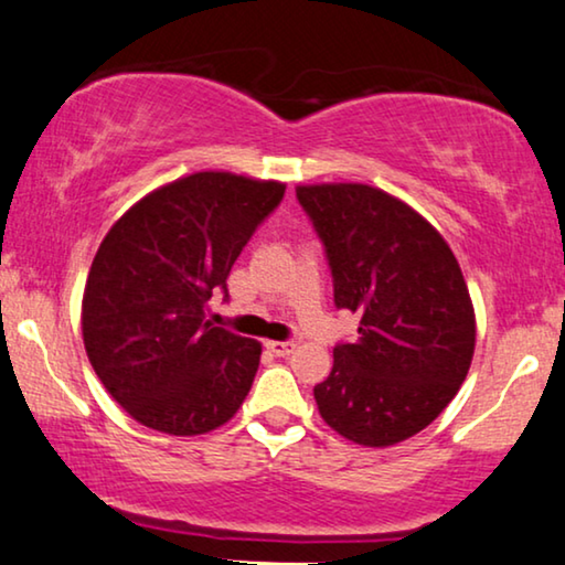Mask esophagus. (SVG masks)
<instances>
[{
    "label": "esophagus",
    "instance_id": "esophagus-1",
    "mask_svg": "<svg viewBox=\"0 0 565 565\" xmlns=\"http://www.w3.org/2000/svg\"><path fill=\"white\" fill-rule=\"evenodd\" d=\"M266 348L274 355H279V359H286V355L294 353V348H297V343H291V340H268Z\"/></svg>",
    "mask_w": 565,
    "mask_h": 565
}]
</instances>
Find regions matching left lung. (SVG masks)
Here are the masks:
<instances>
[{"instance_id": "1", "label": "left lung", "mask_w": 565, "mask_h": 565, "mask_svg": "<svg viewBox=\"0 0 565 565\" xmlns=\"http://www.w3.org/2000/svg\"><path fill=\"white\" fill-rule=\"evenodd\" d=\"M328 253L335 307L361 315L315 386L324 423L386 448L425 430L471 369L476 315L443 235L409 204L369 184L297 186Z\"/></svg>"}]
</instances>
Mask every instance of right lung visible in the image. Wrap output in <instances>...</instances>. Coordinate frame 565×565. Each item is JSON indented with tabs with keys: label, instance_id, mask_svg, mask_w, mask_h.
Segmentation results:
<instances>
[{
	"label": "right lung",
	"instance_id": "obj_1",
	"mask_svg": "<svg viewBox=\"0 0 565 565\" xmlns=\"http://www.w3.org/2000/svg\"><path fill=\"white\" fill-rule=\"evenodd\" d=\"M281 181L230 171L177 179L109 227L84 286L89 363L135 423L166 435L217 430L241 409L258 340L214 328L212 291L284 200Z\"/></svg>",
	"mask_w": 565,
	"mask_h": 565
}]
</instances>
